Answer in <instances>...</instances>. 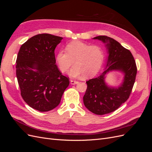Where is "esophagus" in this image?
Instances as JSON below:
<instances>
[{
  "instance_id": "34e87169",
  "label": "esophagus",
  "mask_w": 152,
  "mask_h": 152,
  "mask_svg": "<svg viewBox=\"0 0 152 152\" xmlns=\"http://www.w3.org/2000/svg\"><path fill=\"white\" fill-rule=\"evenodd\" d=\"M70 83H71V84H72V85H75V84H77L79 83V82L76 81V80H72L70 81Z\"/></svg>"
}]
</instances>
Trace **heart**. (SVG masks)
Returning a JSON list of instances; mask_svg holds the SVG:
<instances>
[{"mask_svg":"<svg viewBox=\"0 0 152 152\" xmlns=\"http://www.w3.org/2000/svg\"><path fill=\"white\" fill-rule=\"evenodd\" d=\"M66 51H59L56 60L63 73L67 72L73 64L74 66L69 72L72 77H93L100 70L104 62V51L98 45L73 41L66 45Z\"/></svg>","mask_w":152,"mask_h":152,"instance_id":"1","label":"heart"}]
</instances>
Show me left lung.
I'll use <instances>...</instances> for the list:
<instances>
[{
	"label": "left lung",
	"mask_w": 152,
	"mask_h": 152,
	"mask_svg": "<svg viewBox=\"0 0 152 152\" xmlns=\"http://www.w3.org/2000/svg\"><path fill=\"white\" fill-rule=\"evenodd\" d=\"M93 39L105 44L108 60L102 74L86 82L87 87L83 100L89 111L102 115L114 112L127 100L135 82L137 67L130 50L117 40L104 35L96 37ZM112 71H119L124 74L122 84L116 88L109 86L105 82V75Z\"/></svg>",
	"instance_id": "obj_1"
}]
</instances>
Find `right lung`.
<instances>
[{
    "instance_id": "1",
    "label": "right lung",
    "mask_w": 152,
    "mask_h": 152,
    "mask_svg": "<svg viewBox=\"0 0 152 152\" xmlns=\"http://www.w3.org/2000/svg\"><path fill=\"white\" fill-rule=\"evenodd\" d=\"M63 37L38 34L23 44L16 59V77L21 95L30 107L48 112L61 102L70 84L56 65L54 50Z\"/></svg>"
}]
</instances>
